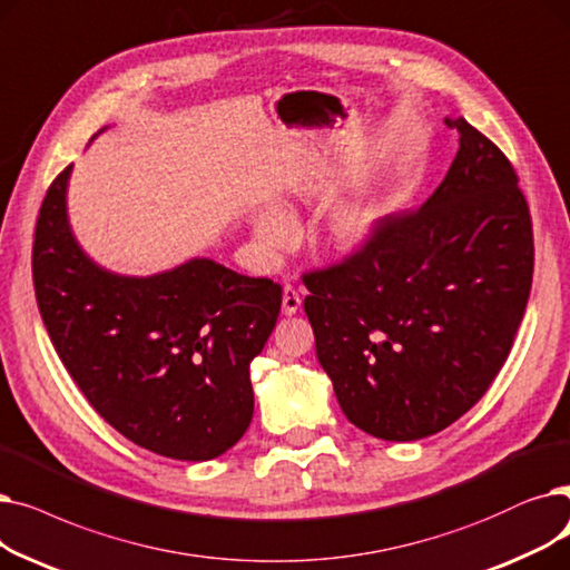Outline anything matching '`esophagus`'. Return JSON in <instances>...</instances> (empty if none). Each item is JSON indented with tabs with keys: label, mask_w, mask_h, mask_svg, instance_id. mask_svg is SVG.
Wrapping results in <instances>:
<instances>
[{
	"label": "esophagus",
	"mask_w": 570,
	"mask_h": 570,
	"mask_svg": "<svg viewBox=\"0 0 570 570\" xmlns=\"http://www.w3.org/2000/svg\"><path fill=\"white\" fill-rule=\"evenodd\" d=\"M299 306H302L299 289L292 287V285H285V289H283V313L294 315L296 311H299Z\"/></svg>",
	"instance_id": "34e87169"
}]
</instances>
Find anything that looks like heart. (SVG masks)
Returning <instances> with one entry per match:
<instances>
[{
  "instance_id": "b5f03b06",
  "label": "heart",
  "mask_w": 570,
  "mask_h": 570,
  "mask_svg": "<svg viewBox=\"0 0 570 570\" xmlns=\"http://www.w3.org/2000/svg\"><path fill=\"white\" fill-rule=\"evenodd\" d=\"M377 220H381V204L352 202L343 206L330 223L334 248L341 253L364 248L375 234ZM253 229L257 243L271 257L285 253L296 240V223L281 208H262L255 215Z\"/></svg>"
}]
</instances>
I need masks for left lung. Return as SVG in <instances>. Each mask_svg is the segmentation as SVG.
I'll use <instances>...</instances> for the list:
<instances>
[{"label": "left lung", "instance_id": "left-lung-1", "mask_svg": "<svg viewBox=\"0 0 570 570\" xmlns=\"http://www.w3.org/2000/svg\"><path fill=\"white\" fill-rule=\"evenodd\" d=\"M459 150L417 210L304 276V311L345 417L383 441L456 422L492 385L533 278L529 204L508 157L464 118Z\"/></svg>", "mask_w": 570, "mask_h": 570}]
</instances>
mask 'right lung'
<instances>
[{
    "instance_id": "right-lung-1",
    "label": "right lung",
    "mask_w": 570,
    "mask_h": 570,
    "mask_svg": "<svg viewBox=\"0 0 570 570\" xmlns=\"http://www.w3.org/2000/svg\"><path fill=\"white\" fill-rule=\"evenodd\" d=\"M71 165L39 210L32 276L58 355L92 409L125 439L208 462L246 433L250 362L276 327L283 289L195 257L165 274L118 276L78 246L67 218Z\"/></svg>"
}]
</instances>
